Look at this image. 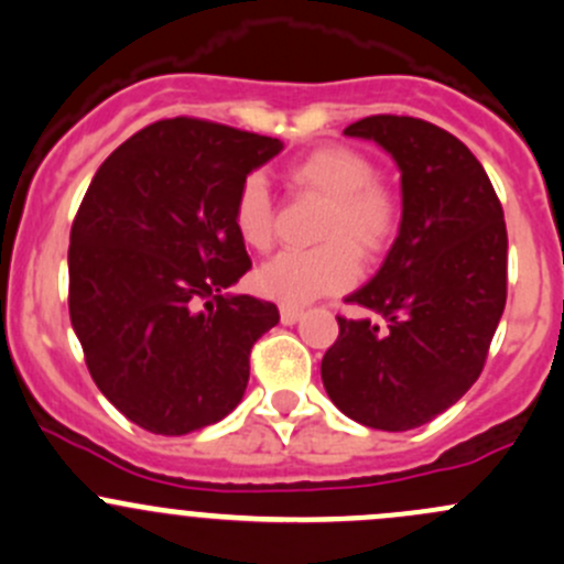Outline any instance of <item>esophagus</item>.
I'll return each mask as SVG.
<instances>
[{
	"label": "esophagus",
	"instance_id": "1",
	"mask_svg": "<svg viewBox=\"0 0 564 564\" xmlns=\"http://www.w3.org/2000/svg\"><path fill=\"white\" fill-rule=\"evenodd\" d=\"M301 315H304V310H299V306H282V310H280V317H282L284 325L299 323Z\"/></svg>",
	"mask_w": 564,
	"mask_h": 564
}]
</instances>
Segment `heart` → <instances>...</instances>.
I'll return each instance as SVG.
<instances>
[{
	"mask_svg": "<svg viewBox=\"0 0 564 564\" xmlns=\"http://www.w3.org/2000/svg\"><path fill=\"white\" fill-rule=\"evenodd\" d=\"M284 182L301 195L325 203L315 228L321 247L284 252L254 274V288L282 306H304L323 295L341 293L358 276V261L377 263L402 228V197L377 178V165L352 147L330 143L312 149L284 167ZM236 234L247 247L274 243L276 212L263 178L247 176L234 197Z\"/></svg>",
	"mask_w": 564,
	"mask_h": 564,
	"instance_id": "obj_1",
	"label": "heart"
}]
</instances>
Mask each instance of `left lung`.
<instances>
[{"instance_id": "1", "label": "left lung", "mask_w": 564, "mask_h": 564, "mask_svg": "<svg viewBox=\"0 0 564 564\" xmlns=\"http://www.w3.org/2000/svg\"><path fill=\"white\" fill-rule=\"evenodd\" d=\"M345 135L369 138L402 171V228L375 280L336 315L321 375L347 417L382 432L423 426L473 388L508 299L502 206L475 154L432 121L377 113Z\"/></svg>"}]
</instances>
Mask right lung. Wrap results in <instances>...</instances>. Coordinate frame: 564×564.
<instances>
[{
  "label": "right lung",
  "mask_w": 564,
  "mask_h": 564,
  "mask_svg": "<svg viewBox=\"0 0 564 564\" xmlns=\"http://www.w3.org/2000/svg\"><path fill=\"white\" fill-rule=\"evenodd\" d=\"M280 138L176 116L143 127L91 178L69 230V321L106 399L154 434H187L241 402L271 301L225 295L252 269L236 189Z\"/></svg>",
  "instance_id": "right-lung-1"
}]
</instances>
